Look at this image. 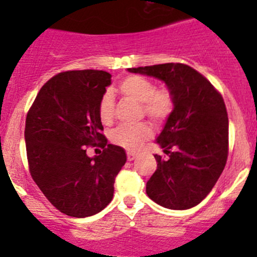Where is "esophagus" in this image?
Returning <instances> with one entry per match:
<instances>
[{
  "mask_svg": "<svg viewBox=\"0 0 257 257\" xmlns=\"http://www.w3.org/2000/svg\"><path fill=\"white\" fill-rule=\"evenodd\" d=\"M136 158V154L133 153V152H127V160L134 161Z\"/></svg>",
  "mask_w": 257,
  "mask_h": 257,
  "instance_id": "1",
  "label": "esophagus"
}]
</instances>
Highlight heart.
Listing matches in <instances>:
<instances>
[{
	"label": "heart",
	"instance_id": "heart-1",
	"mask_svg": "<svg viewBox=\"0 0 257 257\" xmlns=\"http://www.w3.org/2000/svg\"><path fill=\"white\" fill-rule=\"evenodd\" d=\"M118 91L124 97L142 103V109L156 122H163L174 110L175 101L171 91L167 88H156L151 79L140 76H128L118 83ZM99 117L104 124H109L113 119L114 100L110 92H105L99 101ZM152 128L148 123H138L133 126H119L112 131L110 139L114 144L128 151H136L148 140Z\"/></svg>",
	"mask_w": 257,
	"mask_h": 257
}]
</instances>
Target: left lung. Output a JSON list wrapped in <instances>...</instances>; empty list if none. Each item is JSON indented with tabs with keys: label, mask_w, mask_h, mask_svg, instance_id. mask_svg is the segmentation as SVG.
<instances>
[{
	"label": "left lung",
	"mask_w": 257,
	"mask_h": 257,
	"mask_svg": "<svg viewBox=\"0 0 257 257\" xmlns=\"http://www.w3.org/2000/svg\"><path fill=\"white\" fill-rule=\"evenodd\" d=\"M160 79L175 106L156 143L157 170L147 183L152 201L170 210H188L211 192L228 158L229 122L221 95L205 77L180 63L128 68Z\"/></svg>",
	"instance_id": "obj_1"
}]
</instances>
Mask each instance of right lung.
Masks as SVG:
<instances>
[{
	"label": "right lung",
	"instance_id": "obj_1",
	"mask_svg": "<svg viewBox=\"0 0 257 257\" xmlns=\"http://www.w3.org/2000/svg\"><path fill=\"white\" fill-rule=\"evenodd\" d=\"M112 76L104 70H69L49 79L26 119L29 171L45 197L68 216L87 217L112 201L126 152L101 134L99 101ZM87 145L103 148L85 154Z\"/></svg>",
	"mask_w": 257,
	"mask_h": 257
}]
</instances>
